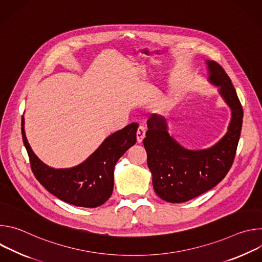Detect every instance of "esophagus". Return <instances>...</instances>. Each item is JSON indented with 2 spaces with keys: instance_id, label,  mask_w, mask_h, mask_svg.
Returning a JSON list of instances; mask_svg holds the SVG:
<instances>
[{
  "instance_id": "esophagus-1",
  "label": "esophagus",
  "mask_w": 262,
  "mask_h": 262,
  "mask_svg": "<svg viewBox=\"0 0 262 262\" xmlns=\"http://www.w3.org/2000/svg\"><path fill=\"white\" fill-rule=\"evenodd\" d=\"M145 133H146V127L144 125H140L138 130H137V141L138 143H141L143 139L145 138Z\"/></svg>"
}]
</instances>
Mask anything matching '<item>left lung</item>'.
<instances>
[{
    "mask_svg": "<svg viewBox=\"0 0 262 262\" xmlns=\"http://www.w3.org/2000/svg\"><path fill=\"white\" fill-rule=\"evenodd\" d=\"M208 81L219 87L223 99L231 108L228 132L207 149L190 150L168 133L166 119L154 114L147 121L143 140L147 165L152 174L157 195L171 203L189 201L209 191L230 170L241 137L243 106L228 74L214 61H206Z\"/></svg>",
    "mask_w": 262,
    "mask_h": 262,
    "instance_id": "left-lung-1",
    "label": "left lung"
}]
</instances>
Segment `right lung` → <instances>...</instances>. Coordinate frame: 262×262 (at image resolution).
Listing matches in <instances>:
<instances>
[{
  "label": "right lung",
  "instance_id": "obj_1",
  "mask_svg": "<svg viewBox=\"0 0 262 262\" xmlns=\"http://www.w3.org/2000/svg\"><path fill=\"white\" fill-rule=\"evenodd\" d=\"M138 123H130L108 136L81 165L69 169H54L35 156L26 138L24 117L21 135L31 169L45 188L60 200L81 207H97L112 195L114 168L117 161L137 141Z\"/></svg>",
  "mask_w": 262,
  "mask_h": 262
}]
</instances>
